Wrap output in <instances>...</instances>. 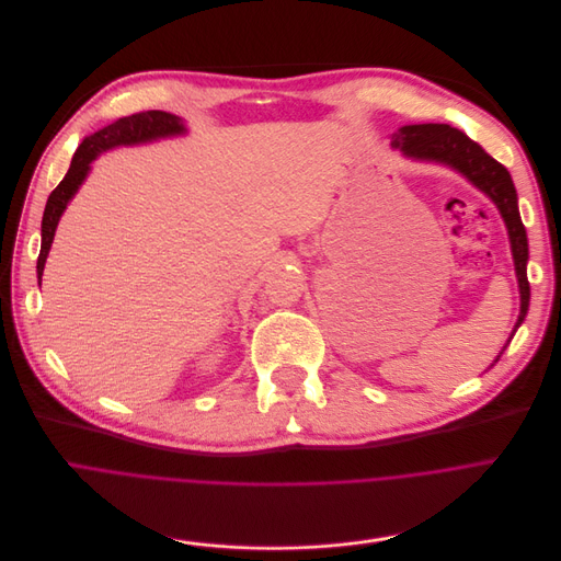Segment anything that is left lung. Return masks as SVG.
<instances>
[{
    "instance_id": "obj_1",
    "label": "left lung",
    "mask_w": 561,
    "mask_h": 561,
    "mask_svg": "<svg viewBox=\"0 0 561 561\" xmlns=\"http://www.w3.org/2000/svg\"><path fill=\"white\" fill-rule=\"evenodd\" d=\"M391 148H400L407 157L417 161H435L458 170L497 205L508 230L515 274L519 283L522 305H519V316L513 329V335H515L517 327L524 322L528 311L530 285L526 278L528 241H526V230L517 209V192L508 170L500 161H495L491 154H486L482 146L469 139L462 130L446 124L402 126L398 133L391 135Z\"/></svg>"
}]
</instances>
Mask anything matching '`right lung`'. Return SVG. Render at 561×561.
Returning <instances> with one entry per match:
<instances>
[{
    "label": "right lung",
    "instance_id": "add662e5",
    "mask_svg": "<svg viewBox=\"0 0 561 561\" xmlns=\"http://www.w3.org/2000/svg\"><path fill=\"white\" fill-rule=\"evenodd\" d=\"M185 126L179 117L170 115V112L163 110H146V112H137V115L117 119L115 124H110L105 128H101L99 133L85 137L81 141V146L77 148L72 163L64 176V181L50 192L46 209H44V218H42V250H39V259H37V278L42 285V274H44V265L55 239V230L57 222L66 209V205L70 203V198L75 196V192L79 190V185L83 183V179L88 176L90 163L105 150H112L117 146H137V144H148V141H157V139H165V137H174V135H183Z\"/></svg>",
    "mask_w": 561,
    "mask_h": 561
}]
</instances>
